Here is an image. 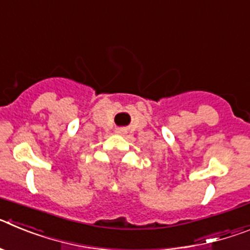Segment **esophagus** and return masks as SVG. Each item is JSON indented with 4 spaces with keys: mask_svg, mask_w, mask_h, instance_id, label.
I'll use <instances>...</instances> for the list:
<instances>
[{
    "mask_svg": "<svg viewBox=\"0 0 250 250\" xmlns=\"http://www.w3.org/2000/svg\"><path fill=\"white\" fill-rule=\"evenodd\" d=\"M116 132H118V134H123V130H121V129H119V130H116Z\"/></svg>",
    "mask_w": 250,
    "mask_h": 250,
    "instance_id": "esophagus-1",
    "label": "esophagus"
}]
</instances>
